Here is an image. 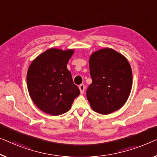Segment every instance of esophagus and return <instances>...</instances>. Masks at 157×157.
Returning a JSON list of instances; mask_svg holds the SVG:
<instances>
[{"label": "esophagus", "mask_w": 157, "mask_h": 157, "mask_svg": "<svg viewBox=\"0 0 157 157\" xmlns=\"http://www.w3.org/2000/svg\"><path fill=\"white\" fill-rule=\"evenodd\" d=\"M79 91H80L81 94H83L84 92H85V85L82 84V85H80L79 86Z\"/></svg>", "instance_id": "obj_1"}]
</instances>
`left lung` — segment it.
I'll list each match as a JSON object with an SVG mask.
<instances>
[{"label":"left lung","mask_w":157,"mask_h":157,"mask_svg":"<svg viewBox=\"0 0 157 157\" xmlns=\"http://www.w3.org/2000/svg\"><path fill=\"white\" fill-rule=\"evenodd\" d=\"M89 63L92 82L86 90V98L91 107L104 115L121 109L132 88L129 62L113 49L103 48L93 53Z\"/></svg>","instance_id":"obj_1"}]
</instances>
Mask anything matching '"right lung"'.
<instances>
[{
	"mask_svg": "<svg viewBox=\"0 0 157 157\" xmlns=\"http://www.w3.org/2000/svg\"><path fill=\"white\" fill-rule=\"evenodd\" d=\"M73 53V50L48 49L37 56L28 69L30 97L39 109L50 115L66 113L80 93L67 68Z\"/></svg>",
	"mask_w": 157,
	"mask_h": 157,
	"instance_id": "add662e5",
	"label": "right lung"
}]
</instances>
